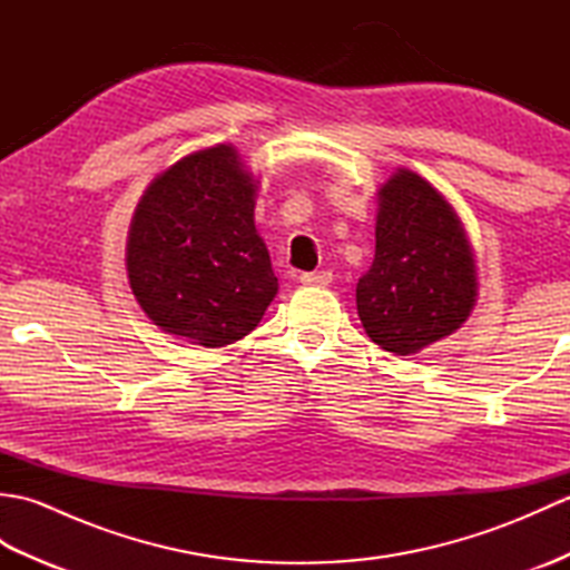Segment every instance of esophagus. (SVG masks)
<instances>
[{
    "label": "esophagus",
    "instance_id": "34e87169",
    "mask_svg": "<svg viewBox=\"0 0 570 570\" xmlns=\"http://www.w3.org/2000/svg\"><path fill=\"white\" fill-rule=\"evenodd\" d=\"M331 282H333V272H328V269L301 274V284H306V286H328Z\"/></svg>",
    "mask_w": 570,
    "mask_h": 570
}]
</instances>
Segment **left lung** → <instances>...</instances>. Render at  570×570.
<instances>
[{"label":"left lung","mask_w":570,"mask_h":570,"mask_svg":"<svg viewBox=\"0 0 570 570\" xmlns=\"http://www.w3.org/2000/svg\"><path fill=\"white\" fill-rule=\"evenodd\" d=\"M374 259L357 282V316L386 353H419L465 323L475 266L458 215L429 180L394 174L380 190Z\"/></svg>","instance_id":"left-lung-1"}]
</instances>
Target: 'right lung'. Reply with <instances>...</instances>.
Wrapping results in <instances>:
<instances>
[{
    "label": "right lung",
    "mask_w": 570,
    "mask_h": 570,
    "mask_svg": "<svg viewBox=\"0 0 570 570\" xmlns=\"http://www.w3.org/2000/svg\"><path fill=\"white\" fill-rule=\"evenodd\" d=\"M127 272L139 306L166 333L223 347L257 328L278 284L254 227V184L233 147L190 154L147 188Z\"/></svg>",
    "instance_id": "1"
}]
</instances>
